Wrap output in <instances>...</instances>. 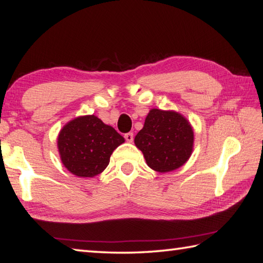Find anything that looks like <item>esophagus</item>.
I'll list each match as a JSON object with an SVG mask.
<instances>
[{
    "label": "esophagus",
    "instance_id": "obj_1",
    "mask_svg": "<svg viewBox=\"0 0 263 263\" xmlns=\"http://www.w3.org/2000/svg\"><path fill=\"white\" fill-rule=\"evenodd\" d=\"M124 138H125V140H126L127 142H132V141H133V133H132V132L126 133V135L124 136Z\"/></svg>",
    "mask_w": 263,
    "mask_h": 263
}]
</instances>
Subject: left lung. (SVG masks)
<instances>
[{
	"instance_id": "1",
	"label": "left lung",
	"mask_w": 263,
	"mask_h": 263,
	"mask_svg": "<svg viewBox=\"0 0 263 263\" xmlns=\"http://www.w3.org/2000/svg\"><path fill=\"white\" fill-rule=\"evenodd\" d=\"M135 143L150 168L158 173L173 172L191 157L193 127L178 111L153 108L136 136Z\"/></svg>"
}]
</instances>
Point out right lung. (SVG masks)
I'll return each mask as SVG.
<instances>
[{"instance_id":"obj_1","label":"right lung","mask_w":263,"mask_h":263,"mask_svg":"<svg viewBox=\"0 0 263 263\" xmlns=\"http://www.w3.org/2000/svg\"><path fill=\"white\" fill-rule=\"evenodd\" d=\"M114 127L95 115L78 116L61 128L58 149L64 167L79 177H93L109 164L110 155L124 142Z\"/></svg>"}]
</instances>
